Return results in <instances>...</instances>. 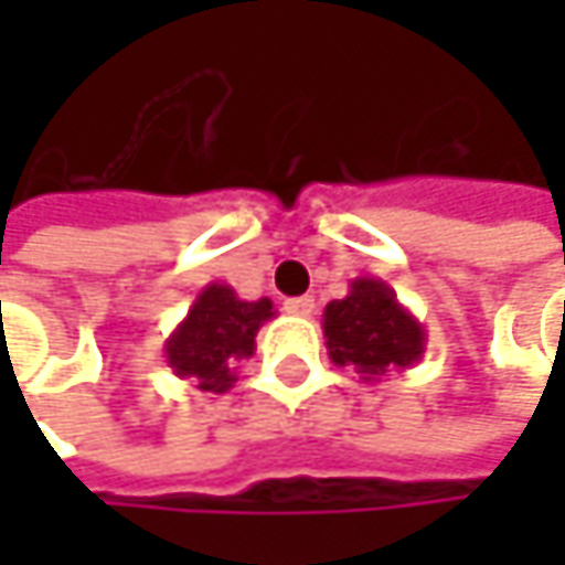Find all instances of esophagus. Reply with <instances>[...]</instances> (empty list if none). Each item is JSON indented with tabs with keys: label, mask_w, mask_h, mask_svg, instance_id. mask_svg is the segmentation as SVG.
Returning <instances> with one entry per match:
<instances>
[{
	"label": "esophagus",
	"mask_w": 565,
	"mask_h": 565,
	"mask_svg": "<svg viewBox=\"0 0 565 565\" xmlns=\"http://www.w3.org/2000/svg\"><path fill=\"white\" fill-rule=\"evenodd\" d=\"M284 310L294 313V317H310L313 313V297H290V300H284Z\"/></svg>",
	"instance_id": "obj_1"
}]
</instances>
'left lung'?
<instances>
[{
    "mask_svg": "<svg viewBox=\"0 0 565 565\" xmlns=\"http://www.w3.org/2000/svg\"><path fill=\"white\" fill-rule=\"evenodd\" d=\"M327 353L337 366H350L366 383H380L390 373H402L425 353V327L398 303L395 290L383 278H356L343 300L323 307Z\"/></svg>",
    "mask_w": 565,
    "mask_h": 565,
    "instance_id": "8db88e82",
    "label": "left lung"
}]
</instances>
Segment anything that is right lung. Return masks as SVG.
<instances>
[{"mask_svg": "<svg viewBox=\"0 0 565 565\" xmlns=\"http://www.w3.org/2000/svg\"><path fill=\"white\" fill-rule=\"evenodd\" d=\"M275 313L268 297L242 300L228 284H205L163 347L167 363L195 390L225 393L238 380L235 363L255 353V337Z\"/></svg>", "mask_w": 565, "mask_h": 565, "instance_id": "add662e5", "label": "right lung"}]
</instances>
